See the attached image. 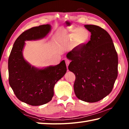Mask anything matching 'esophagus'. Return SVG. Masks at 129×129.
Returning <instances> with one entry per match:
<instances>
[{
	"label": "esophagus",
	"instance_id": "esophagus-1",
	"mask_svg": "<svg viewBox=\"0 0 129 129\" xmlns=\"http://www.w3.org/2000/svg\"><path fill=\"white\" fill-rule=\"evenodd\" d=\"M65 63H66L67 67L68 68V65H69V63H70V60H68V59H66V60H65Z\"/></svg>",
	"mask_w": 129,
	"mask_h": 129
}]
</instances>
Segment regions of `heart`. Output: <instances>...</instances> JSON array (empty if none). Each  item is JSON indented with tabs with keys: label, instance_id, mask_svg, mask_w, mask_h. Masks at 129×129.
<instances>
[{
	"label": "heart",
	"instance_id": "obj_1",
	"mask_svg": "<svg viewBox=\"0 0 129 129\" xmlns=\"http://www.w3.org/2000/svg\"><path fill=\"white\" fill-rule=\"evenodd\" d=\"M67 37L71 40L75 39L77 45H81L88 40L89 34L86 31H81V29L75 28L67 33Z\"/></svg>",
	"mask_w": 129,
	"mask_h": 129
}]
</instances>
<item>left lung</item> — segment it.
<instances>
[{"label": "left lung", "mask_w": 129, "mask_h": 129, "mask_svg": "<svg viewBox=\"0 0 129 129\" xmlns=\"http://www.w3.org/2000/svg\"><path fill=\"white\" fill-rule=\"evenodd\" d=\"M91 33L86 44L77 46L67 55L68 69L75 75V94L79 99L95 103L113 90L117 76L118 57L110 35L94 25H85Z\"/></svg>", "instance_id": "obj_1"}]
</instances>
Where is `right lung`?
<instances>
[{
	"label": "right lung",
	"mask_w": 129,
	"mask_h": 129,
	"mask_svg": "<svg viewBox=\"0 0 129 129\" xmlns=\"http://www.w3.org/2000/svg\"><path fill=\"white\" fill-rule=\"evenodd\" d=\"M50 30L51 25L46 24L24 31L16 39L8 60L10 86L19 100L32 106L51 101L55 84L67 72L64 60L57 65L39 69L31 66L23 57L25 41L42 39Z\"/></svg>",
	"instance_id": "right-lung-1"
}]
</instances>
